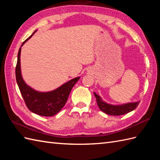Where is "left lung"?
I'll use <instances>...</instances> for the list:
<instances>
[{
  "mask_svg": "<svg viewBox=\"0 0 160 160\" xmlns=\"http://www.w3.org/2000/svg\"><path fill=\"white\" fill-rule=\"evenodd\" d=\"M93 94L96 98L97 104L100 109L106 114L115 115V116L129 113V112L134 110L135 108H136L139 103H140V102H136L127 103L122 105H117V106L116 105H111L104 102L102 100V98L95 92Z\"/></svg>",
  "mask_w": 160,
  "mask_h": 160,
  "instance_id": "1",
  "label": "left lung"
}]
</instances>
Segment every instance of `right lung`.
Instances as JSON below:
<instances>
[{
    "label": "right lung",
    "instance_id": "add662e5",
    "mask_svg": "<svg viewBox=\"0 0 160 160\" xmlns=\"http://www.w3.org/2000/svg\"><path fill=\"white\" fill-rule=\"evenodd\" d=\"M32 35L22 43L21 47L27 40L31 38ZM21 47H20L18 53V60L16 67V78L26 106L30 111L37 115L47 117L53 116L58 113L66 104L71 89L80 79V77L73 78L56 90L49 92H38L33 90L27 85L21 76L20 58Z\"/></svg>",
    "mask_w": 160,
    "mask_h": 160
}]
</instances>
